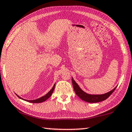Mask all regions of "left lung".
Instances as JSON below:
<instances>
[{
  "label": "left lung",
  "mask_w": 132,
  "mask_h": 132,
  "mask_svg": "<svg viewBox=\"0 0 132 132\" xmlns=\"http://www.w3.org/2000/svg\"><path fill=\"white\" fill-rule=\"evenodd\" d=\"M72 84L73 86L74 90L76 95L81 99H82L86 102H89V103H97V102L103 101V100L107 99L114 91L115 89L116 88V87H114L111 91L105 94H103V95H90V94H87L85 92H83L79 87V85L77 84L76 81L73 79V78Z\"/></svg>",
  "instance_id": "1"
}]
</instances>
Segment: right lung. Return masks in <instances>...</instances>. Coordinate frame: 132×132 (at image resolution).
Wrapping results in <instances>:
<instances>
[{
    "mask_svg": "<svg viewBox=\"0 0 132 132\" xmlns=\"http://www.w3.org/2000/svg\"><path fill=\"white\" fill-rule=\"evenodd\" d=\"M55 84L54 85L53 87H52V89L51 90H50V91L49 92H48V93L46 94V95H45V96H42V97H40V98H39V99H36V100H26V99H23V98H22V97H20V96H19L17 95H17V96H18V97L20 98V99H22V100H25V101H27V102H30V103H42V102L45 101V100H46L48 99V98L51 97V95H52V93H53V90H54V89H55Z\"/></svg>",
    "mask_w": 132,
    "mask_h": 132,
    "instance_id": "right-lung-1",
    "label": "right lung"
}]
</instances>
